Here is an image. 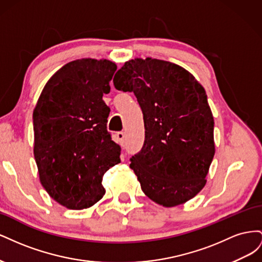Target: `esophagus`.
I'll return each instance as SVG.
<instances>
[{"label": "esophagus", "mask_w": 262, "mask_h": 262, "mask_svg": "<svg viewBox=\"0 0 262 262\" xmlns=\"http://www.w3.org/2000/svg\"><path fill=\"white\" fill-rule=\"evenodd\" d=\"M117 138H118L119 142H120V144H121V145H123V143H124V139H125V133H124L123 131L118 132V133H117Z\"/></svg>", "instance_id": "obj_1"}]
</instances>
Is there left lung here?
<instances>
[{
  "mask_svg": "<svg viewBox=\"0 0 262 262\" xmlns=\"http://www.w3.org/2000/svg\"><path fill=\"white\" fill-rule=\"evenodd\" d=\"M114 85L134 93L143 113L144 144L130 158L143 192L166 208L192 199L205 186L215 153L201 84L175 63L146 58L125 62Z\"/></svg>",
  "mask_w": 262,
  "mask_h": 262,
  "instance_id": "obj_1",
  "label": "left lung"
}]
</instances>
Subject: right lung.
<instances>
[{"label": "right lung", "mask_w": 262, "mask_h": 262, "mask_svg": "<svg viewBox=\"0 0 262 262\" xmlns=\"http://www.w3.org/2000/svg\"><path fill=\"white\" fill-rule=\"evenodd\" d=\"M117 66L108 60L68 63L47 82L34 109V155L46 191L63 207L82 210L105 194L104 173L120 163V146L107 131Z\"/></svg>", "instance_id": "right-lung-1"}]
</instances>
